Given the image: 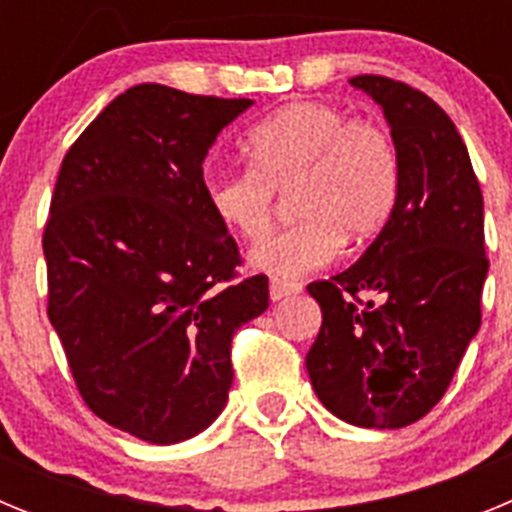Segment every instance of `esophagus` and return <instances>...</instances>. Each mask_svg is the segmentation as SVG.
<instances>
[{"instance_id":"obj_1","label":"esophagus","mask_w":512,"mask_h":512,"mask_svg":"<svg viewBox=\"0 0 512 512\" xmlns=\"http://www.w3.org/2000/svg\"><path fill=\"white\" fill-rule=\"evenodd\" d=\"M300 292H302V284H297V282H284V279H271V284H269V295H271V300H274V302L284 300V297L300 295Z\"/></svg>"}]
</instances>
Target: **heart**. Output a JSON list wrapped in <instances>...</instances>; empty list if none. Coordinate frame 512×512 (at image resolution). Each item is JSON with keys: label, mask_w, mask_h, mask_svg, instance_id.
<instances>
[{"label": "heart", "mask_w": 512, "mask_h": 512, "mask_svg": "<svg viewBox=\"0 0 512 512\" xmlns=\"http://www.w3.org/2000/svg\"><path fill=\"white\" fill-rule=\"evenodd\" d=\"M243 151L251 169L205 174V202L225 230L259 241L274 217V192L296 187L289 200L300 223L248 253V266L274 279L328 266L343 238H374L397 205L400 158L390 133L336 104H287L246 135Z\"/></svg>", "instance_id": "1"}]
</instances>
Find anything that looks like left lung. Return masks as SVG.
I'll return each instance as SVG.
<instances>
[{
  "mask_svg": "<svg viewBox=\"0 0 512 512\" xmlns=\"http://www.w3.org/2000/svg\"><path fill=\"white\" fill-rule=\"evenodd\" d=\"M348 84L382 107L400 194L361 259L307 287L323 325L305 366L336 418L402 428L441 400L482 323L485 202L459 130L431 97L387 76Z\"/></svg>",
  "mask_w": 512,
  "mask_h": 512,
  "instance_id": "obj_1",
  "label": "left lung"
}]
</instances>
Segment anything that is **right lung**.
Segmentation results:
<instances>
[{"label": "right lung", "mask_w": 512, "mask_h": 512, "mask_svg": "<svg viewBox=\"0 0 512 512\" xmlns=\"http://www.w3.org/2000/svg\"><path fill=\"white\" fill-rule=\"evenodd\" d=\"M253 99L138 84L63 158L43 233L48 318L94 415L169 446L223 413L230 341L269 307L264 274L205 202L207 151Z\"/></svg>", "instance_id": "right-lung-1"}]
</instances>
